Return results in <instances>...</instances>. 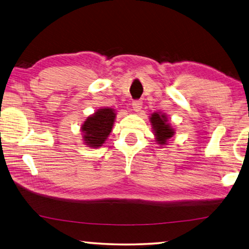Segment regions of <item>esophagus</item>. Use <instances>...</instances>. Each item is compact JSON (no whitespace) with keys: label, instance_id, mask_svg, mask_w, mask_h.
Listing matches in <instances>:
<instances>
[{"label":"esophagus","instance_id":"esophagus-1","mask_svg":"<svg viewBox=\"0 0 249 249\" xmlns=\"http://www.w3.org/2000/svg\"><path fill=\"white\" fill-rule=\"evenodd\" d=\"M142 102L141 100H134V102L132 103V108H133V110L136 111V112H139L141 110V108H142Z\"/></svg>","mask_w":249,"mask_h":249}]
</instances>
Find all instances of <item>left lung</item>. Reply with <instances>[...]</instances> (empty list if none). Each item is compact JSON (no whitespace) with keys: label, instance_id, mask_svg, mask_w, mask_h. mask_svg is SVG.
Masks as SVG:
<instances>
[{"label":"left lung","instance_id":"left-lung-1","mask_svg":"<svg viewBox=\"0 0 249 249\" xmlns=\"http://www.w3.org/2000/svg\"><path fill=\"white\" fill-rule=\"evenodd\" d=\"M150 122L152 125V131L154 134V140L160 147L168 145L175 136L176 130L173 127L171 121L168 120L166 113L162 111H154L151 113Z\"/></svg>","mask_w":249,"mask_h":249}]
</instances>
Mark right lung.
Instances as JSON below:
<instances>
[{"label": "right lung", "mask_w": 249, "mask_h": 249, "mask_svg": "<svg viewBox=\"0 0 249 249\" xmlns=\"http://www.w3.org/2000/svg\"><path fill=\"white\" fill-rule=\"evenodd\" d=\"M116 116L113 108L102 107L87 117L80 129L83 143L91 149L103 146L112 131Z\"/></svg>", "instance_id": "obj_1"}]
</instances>
